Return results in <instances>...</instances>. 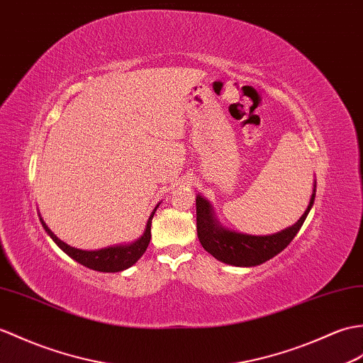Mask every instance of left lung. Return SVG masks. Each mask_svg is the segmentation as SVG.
Masks as SVG:
<instances>
[{
    "label": "left lung",
    "instance_id": "obj_1",
    "mask_svg": "<svg viewBox=\"0 0 363 363\" xmlns=\"http://www.w3.org/2000/svg\"><path fill=\"white\" fill-rule=\"evenodd\" d=\"M315 199V184L311 196L306 212L300 220L278 233L266 235V237H255V235H244L233 230H227L218 224L212 212V206L202 196H196V230L198 238L208 254L225 264L250 267L263 264L264 261L274 258L283 249L289 246V242L301 229L311 207Z\"/></svg>",
    "mask_w": 363,
    "mask_h": 363
}]
</instances>
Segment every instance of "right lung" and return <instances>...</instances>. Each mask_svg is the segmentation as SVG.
<instances>
[{"label":"right lung","instance_id":"1","mask_svg":"<svg viewBox=\"0 0 363 363\" xmlns=\"http://www.w3.org/2000/svg\"><path fill=\"white\" fill-rule=\"evenodd\" d=\"M157 207L159 206H156L153 212H151L147 221L145 232H143V235L138 241H134L131 244H125V246H114V247H106L100 250H80V249L67 246L66 242L58 240L55 235L48 229V225L43 221H41V224H43L45 230L49 233V237L55 241L57 246L60 247L65 254L69 255L72 259L79 261L80 264L99 272H121L123 269L131 267L143 254H145L151 240V220H153Z\"/></svg>","mask_w":363,"mask_h":363}]
</instances>
